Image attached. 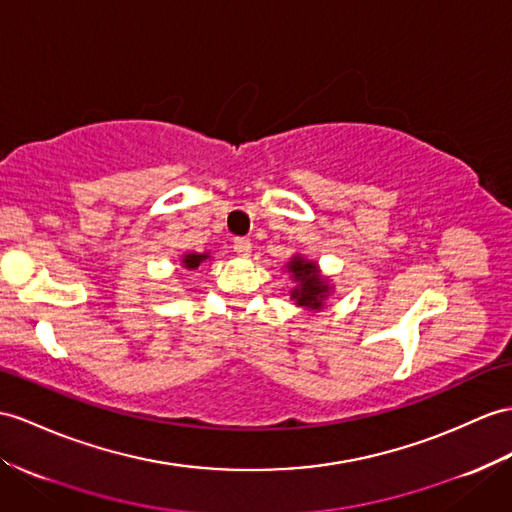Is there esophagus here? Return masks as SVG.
I'll use <instances>...</instances> for the list:
<instances>
[{
	"label": "esophagus",
	"instance_id": "34e87169",
	"mask_svg": "<svg viewBox=\"0 0 512 512\" xmlns=\"http://www.w3.org/2000/svg\"><path fill=\"white\" fill-rule=\"evenodd\" d=\"M234 252L239 256H249L252 254V243H249V239H243V236H239V239H234Z\"/></svg>",
	"mask_w": 512,
	"mask_h": 512
}]
</instances>
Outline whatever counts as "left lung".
Here are the masks:
<instances>
[{
	"mask_svg": "<svg viewBox=\"0 0 512 512\" xmlns=\"http://www.w3.org/2000/svg\"><path fill=\"white\" fill-rule=\"evenodd\" d=\"M289 271L299 282V286L293 291V299H297L299 306H308V308L319 310L321 302L328 295V284L319 278L315 263H308V260L295 256L289 263Z\"/></svg>",
	"mask_w": 512,
	"mask_h": 512,
	"instance_id": "left-lung-1",
	"label": "left lung"
}]
</instances>
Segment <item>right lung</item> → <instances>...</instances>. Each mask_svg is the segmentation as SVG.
Masks as SVG:
<instances>
[{
	"instance_id": "1",
	"label": "right lung",
	"mask_w": 512,
	"mask_h": 512,
	"mask_svg": "<svg viewBox=\"0 0 512 512\" xmlns=\"http://www.w3.org/2000/svg\"><path fill=\"white\" fill-rule=\"evenodd\" d=\"M206 258H208V254H186V256L182 258V263H184L186 269H195V267H199V263H202V260H206Z\"/></svg>"
}]
</instances>
